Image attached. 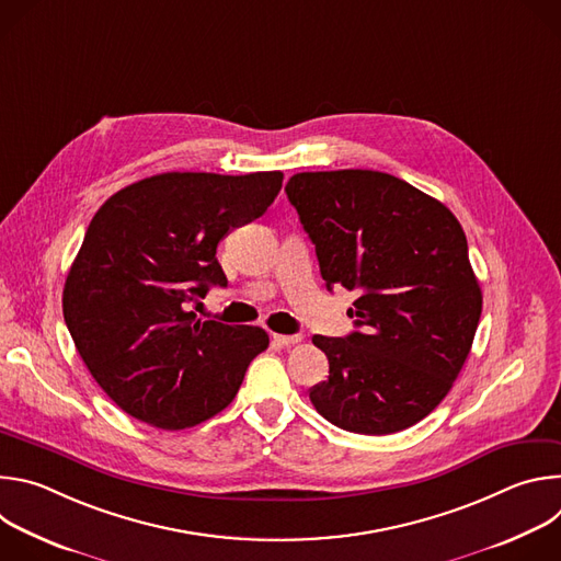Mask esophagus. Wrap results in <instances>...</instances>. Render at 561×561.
<instances>
[{
  "label": "esophagus",
  "mask_w": 561,
  "mask_h": 561,
  "mask_svg": "<svg viewBox=\"0 0 561 561\" xmlns=\"http://www.w3.org/2000/svg\"><path fill=\"white\" fill-rule=\"evenodd\" d=\"M271 340H273V344L279 346V348H288V346H295L297 342H301L299 335H273Z\"/></svg>",
  "instance_id": "1"
}]
</instances>
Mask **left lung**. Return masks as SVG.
<instances>
[{
  "label": "left lung",
  "mask_w": 561,
  "mask_h": 561,
  "mask_svg": "<svg viewBox=\"0 0 561 561\" xmlns=\"http://www.w3.org/2000/svg\"><path fill=\"white\" fill-rule=\"evenodd\" d=\"M327 288L357 290L346 337L314 335L329 379L310 402L359 435L404 431L453 388L482 314V288L457 217L379 171L297 173L286 184Z\"/></svg>",
  "instance_id": "obj_1"
}]
</instances>
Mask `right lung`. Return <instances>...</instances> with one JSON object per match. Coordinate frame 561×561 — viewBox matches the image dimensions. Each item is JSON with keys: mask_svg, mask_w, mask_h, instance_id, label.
<instances>
[{"mask_svg": "<svg viewBox=\"0 0 561 561\" xmlns=\"http://www.w3.org/2000/svg\"><path fill=\"white\" fill-rule=\"evenodd\" d=\"M279 171L162 173L91 219L66 284L64 319L87 368L130 417L182 431L224 411L268 348L260 327L197 319L191 301L226 286L217 244L273 204Z\"/></svg>", "mask_w": 561, "mask_h": 561, "instance_id": "obj_1", "label": "right lung"}]
</instances>
